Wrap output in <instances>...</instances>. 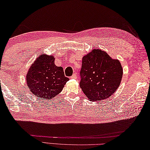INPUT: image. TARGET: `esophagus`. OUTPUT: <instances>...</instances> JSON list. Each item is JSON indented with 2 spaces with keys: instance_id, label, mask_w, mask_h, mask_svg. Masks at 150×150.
<instances>
[{
  "instance_id": "esophagus-1",
  "label": "esophagus",
  "mask_w": 150,
  "mask_h": 150,
  "mask_svg": "<svg viewBox=\"0 0 150 150\" xmlns=\"http://www.w3.org/2000/svg\"><path fill=\"white\" fill-rule=\"evenodd\" d=\"M71 78H72V79H76V78H77V74H76V73H74V74L71 76Z\"/></svg>"
}]
</instances>
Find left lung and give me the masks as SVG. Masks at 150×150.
<instances>
[{
  "instance_id": "8db88e82",
  "label": "left lung",
  "mask_w": 150,
  "mask_h": 150,
  "mask_svg": "<svg viewBox=\"0 0 150 150\" xmlns=\"http://www.w3.org/2000/svg\"><path fill=\"white\" fill-rule=\"evenodd\" d=\"M79 86L91 101L103 100L113 94L123 74L121 64L105 52L93 50L82 59Z\"/></svg>"
}]
</instances>
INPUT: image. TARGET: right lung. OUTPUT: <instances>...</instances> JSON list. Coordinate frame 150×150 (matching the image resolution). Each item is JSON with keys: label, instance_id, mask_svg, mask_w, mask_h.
Masks as SVG:
<instances>
[{"label": "right lung", "instance_id": "add662e5", "mask_svg": "<svg viewBox=\"0 0 150 150\" xmlns=\"http://www.w3.org/2000/svg\"><path fill=\"white\" fill-rule=\"evenodd\" d=\"M69 79L62 67L54 64V57L42 54L29 69L26 82L30 91L39 99L51 100L63 90Z\"/></svg>", "mask_w": 150, "mask_h": 150}]
</instances>
